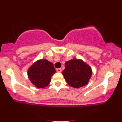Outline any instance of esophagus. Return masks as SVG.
I'll use <instances>...</instances> for the list:
<instances>
[{
	"instance_id": "obj_1",
	"label": "esophagus",
	"mask_w": 122,
	"mask_h": 122,
	"mask_svg": "<svg viewBox=\"0 0 122 122\" xmlns=\"http://www.w3.org/2000/svg\"><path fill=\"white\" fill-rule=\"evenodd\" d=\"M57 72H61V71H62V69H61V68H57V69H56Z\"/></svg>"
}]
</instances>
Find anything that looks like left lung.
Wrapping results in <instances>:
<instances>
[{
	"label": "left lung",
	"mask_w": 122,
	"mask_h": 122,
	"mask_svg": "<svg viewBox=\"0 0 122 122\" xmlns=\"http://www.w3.org/2000/svg\"><path fill=\"white\" fill-rule=\"evenodd\" d=\"M65 65L62 75L70 86L79 88L87 84L92 74L90 66L80 59L69 60Z\"/></svg>",
	"instance_id": "left-lung-1"
}]
</instances>
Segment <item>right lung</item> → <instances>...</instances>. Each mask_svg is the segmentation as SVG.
Segmentation results:
<instances>
[{"label":"right lung","mask_w":122,"mask_h":122,"mask_svg":"<svg viewBox=\"0 0 122 122\" xmlns=\"http://www.w3.org/2000/svg\"><path fill=\"white\" fill-rule=\"evenodd\" d=\"M55 73L53 63L45 59L37 60L27 71L30 81L38 88H43L49 84L51 76Z\"/></svg>","instance_id":"right-lung-1"}]
</instances>
